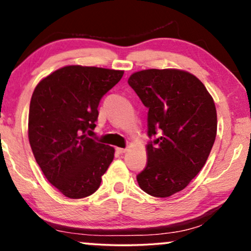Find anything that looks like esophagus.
I'll return each instance as SVG.
<instances>
[{
    "mask_svg": "<svg viewBox=\"0 0 251 251\" xmlns=\"http://www.w3.org/2000/svg\"><path fill=\"white\" fill-rule=\"evenodd\" d=\"M117 152L118 153H125L126 152V149H123V148H117Z\"/></svg>",
    "mask_w": 251,
    "mask_h": 251,
    "instance_id": "34e87169",
    "label": "esophagus"
}]
</instances>
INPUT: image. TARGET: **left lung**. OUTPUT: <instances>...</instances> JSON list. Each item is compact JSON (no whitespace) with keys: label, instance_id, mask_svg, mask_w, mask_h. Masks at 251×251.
Masks as SVG:
<instances>
[{"label":"left lung","instance_id":"1","mask_svg":"<svg viewBox=\"0 0 251 251\" xmlns=\"http://www.w3.org/2000/svg\"><path fill=\"white\" fill-rule=\"evenodd\" d=\"M149 108L148 164L137 176L140 189L170 197L189 185L205 164L217 133L214 99L191 73L145 70L128 79Z\"/></svg>","mask_w":251,"mask_h":251}]
</instances>
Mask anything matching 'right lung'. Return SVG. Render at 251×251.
Segmentation results:
<instances>
[{"label":"right lung","mask_w":251,"mask_h":251,"mask_svg":"<svg viewBox=\"0 0 251 251\" xmlns=\"http://www.w3.org/2000/svg\"><path fill=\"white\" fill-rule=\"evenodd\" d=\"M124 71L66 66L37 83L31 96L28 138L48 181L66 197L94 194L114 149L87 137L96 127L100 100Z\"/></svg>","instance_id":"right-lung-1"}]
</instances>
